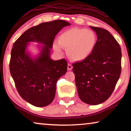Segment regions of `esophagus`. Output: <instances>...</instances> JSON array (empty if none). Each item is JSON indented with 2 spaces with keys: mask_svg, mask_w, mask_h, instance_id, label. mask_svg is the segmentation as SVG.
<instances>
[{
  "mask_svg": "<svg viewBox=\"0 0 131 131\" xmlns=\"http://www.w3.org/2000/svg\"><path fill=\"white\" fill-rule=\"evenodd\" d=\"M72 69H73V66L71 65V64H69L67 65V69H68V70H72Z\"/></svg>",
  "mask_w": 131,
  "mask_h": 131,
  "instance_id": "34e87169",
  "label": "esophagus"
}]
</instances>
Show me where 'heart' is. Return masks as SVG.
<instances>
[{
	"mask_svg": "<svg viewBox=\"0 0 131 131\" xmlns=\"http://www.w3.org/2000/svg\"><path fill=\"white\" fill-rule=\"evenodd\" d=\"M97 37L92 30L71 28L62 32L58 37V43H53L55 51L61 52V48L67 49V55L74 61L85 60L95 48Z\"/></svg>",
	"mask_w": 131,
	"mask_h": 131,
	"instance_id": "obj_1",
	"label": "heart"
}]
</instances>
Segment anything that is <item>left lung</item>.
<instances>
[{"label":"left lung","instance_id":"8db88e82","mask_svg":"<svg viewBox=\"0 0 131 131\" xmlns=\"http://www.w3.org/2000/svg\"><path fill=\"white\" fill-rule=\"evenodd\" d=\"M97 36L95 48L88 58L73 64L78 95L83 103L98 105L113 92L121 73L122 52L110 32L90 26Z\"/></svg>","mask_w":131,"mask_h":131}]
</instances>
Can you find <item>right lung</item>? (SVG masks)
I'll return each instance as SVG.
<instances>
[{
	"label": "right lung",
	"instance_id": "add662e5",
	"mask_svg": "<svg viewBox=\"0 0 131 131\" xmlns=\"http://www.w3.org/2000/svg\"><path fill=\"white\" fill-rule=\"evenodd\" d=\"M70 25L64 20L42 23L26 30L13 45L10 74L21 98L34 106L45 107L53 101L57 80L67 72L66 60L53 61L50 55L55 36ZM30 42L39 43L36 56L28 51Z\"/></svg>",
	"mask_w": 131,
	"mask_h": 131
}]
</instances>
